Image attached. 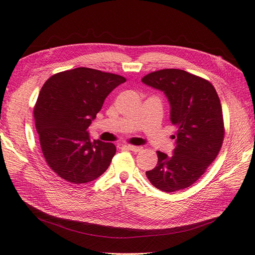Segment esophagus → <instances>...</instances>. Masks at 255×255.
<instances>
[{
  "label": "esophagus",
  "instance_id": "obj_1",
  "mask_svg": "<svg viewBox=\"0 0 255 255\" xmlns=\"http://www.w3.org/2000/svg\"><path fill=\"white\" fill-rule=\"evenodd\" d=\"M125 147L127 149L131 150V151H133V152H138V151H140V150L143 149L140 146H132V145H125Z\"/></svg>",
  "mask_w": 255,
  "mask_h": 255
}]
</instances>
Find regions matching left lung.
<instances>
[{"label": "left lung", "mask_w": 255, "mask_h": 255, "mask_svg": "<svg viewBox=\"0 0 255 255\" xmlns=\"http://www.w3.org/2000/svg\"><path fill=\"white\" fill-rule=\"evenodd\" d=\"M142 82L165 93L170 121L177 129L173 154L157 151V164L146 175L162 191L185 189L204 174L223 145L220 98L210 82L181 69L154 71Z\"/></svg>", "instance_id": "obj_1"}]
</instances>
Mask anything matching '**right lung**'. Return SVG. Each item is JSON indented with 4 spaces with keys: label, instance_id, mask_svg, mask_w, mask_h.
<instances>
[{
    "label": "right lung",
    "instance_id": "right-lung-1",
    "mask_svg": "<svg viewBox=\"0 0 255 255\" xmlns=\"http://www.w3.org/2000/svg\"><path fill=\"white\" fill-rule=\"evenodd\" d=\"M126 79L79 67L45 82L34 106L35 128L47 164L72 184L92 182L107 170L115 144L91 139L88 127L108 94Z\"/></svg>",
    "mask_w": 255,
    "mask_h": 255
}]
</instances>
